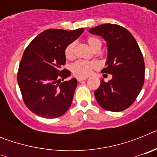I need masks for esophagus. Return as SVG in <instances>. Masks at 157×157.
Here are the masks:
<instances>
[{"instance_id":"obj_1","label":"esophagus","mask_w":157,"mask_h":157,"mask_svg":"<svg viewBox=\"0 0 157 157\" xmlns=\"http://www.w3.org/2000/svg\"><path fill=\"white\" fill-rule=\"evenodd\" d=\"M86 79H87V77H78V78H77L78 82H82V81H84V80H86Z\"/></svg>"}]
</instances>
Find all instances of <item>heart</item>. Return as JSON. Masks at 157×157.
<instances>
[{"mask_svg":"<svg viewBox=\"0 0 157 157\" xmlns=\"http://www.w3.org/2000/svg\"><path fill=\"white\" fill-rule=\"evenodd\" d=\"M87 43L91 48H94L98 44H101L100 40L94 37H89L87 38ZM75 42L69 43L64 48V56L66 59H73L75 58ZM97 64L95 62L78 60L72 64L71 71L78 77H87L91 74L93 69L95 68Z\"/></svg>","mask_w":157,"mask_h":157,"instance_id":"1","label":"heart"}]
</instances>
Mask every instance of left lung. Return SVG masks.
<instances>
[{"instance_id": "8db88e82", "label": "left lung", "mask_w": 157, "mask_h": 157, "mask_svg": "<svg viewBox=\"0 0 157 157\" xmlns=\"http://www.w3.org/2000/svg\"><path fill=\"white\" fill-rule=\"evenodd\" d=\"M89 31L107 41V67L101 72L112 75L110 81L101 80L94 92L96 100L107 111L125 110L135 101L143 86L145 63L141 49L130 32L120 25L105 23Z\"/></svg>"}]
</instances>
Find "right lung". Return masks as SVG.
Here are the masks:
<instances>
[{
  "instance_id": "add662e5",
  "label": "right lung",
  "mask_w": 157,
  "mask_h": 157,
  "mask_svg": "<svg viewBox=\"0 0 157 157\" xmlns=\"http://www.w3.org/2000/svg\"><path fill=\"white\" fill-rule=\"evenodd\" d=\"M84 29H48L41 32L26 48L17 74V81L26 106L46 119L63 115L71 105L77 80L63 81L71 75L63 69L64 48Z\"/></svg>"
}]
</instances>
